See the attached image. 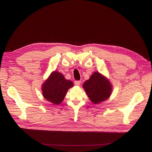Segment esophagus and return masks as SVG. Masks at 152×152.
I'll use <instances>...</instances> for the list:
<instances>
[{"label": "esophagus", "mask_w": 152, "mask_h": 152, "mask_svg": "<svg viewBox=\"0 0 152 152\" xmlns=\"http://www.w3.org/2000/svg\"><path fill=\"white\" fill-rule=\"evenodd\" d=\"M81 84V81H75V84L76 86H79Z\"/></svg>", "instance_id": "1"}]
</instances>
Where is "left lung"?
I'll list each match as a JSON object with an SVG mask.
<instances>
[{
	"instance_id": "left-lung-1",
	"label": "left lung",
	"mask_w": 152,
	"mask_h": 152,
	"mask_svg": "<svg viewBox=\"0 0 152 152\" xmlns=\"http://www.w3.org/2000/svg\"><path fill=\"white\" fill-rule=\"evenodd\" d=\"M87 95L95 104L107 100L111 95V86L108 80L97 72L83 84Z\"/></svg>"
}]
</instances>
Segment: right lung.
Returning <instances> with one entry per match:
<instances>
[{"instance_id": "add662e5", "label": "right lung", "mask_w": 152, "mask_h": 152, "mask_svg": "<svg viewBox=\"0 0 152 152\" xmlns=\"http://www.w3.org/2000/svg\"><path fill=\"white\" fill-rule=\"evenodd\" d=\"M73 86V82L66 80L62 74L55 71L42 85L43 96L53 104L58 105L65 98L68 90Z\"/></svg>"}]
</instances>
